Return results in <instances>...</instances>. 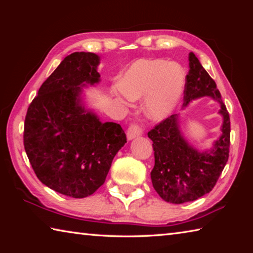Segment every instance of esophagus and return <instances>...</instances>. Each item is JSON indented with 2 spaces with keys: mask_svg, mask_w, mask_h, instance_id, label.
Returning <instances> with one entry per match:
<instances>
[{
  "mask_svg": "<svg viewBox=\"0 0 253 253\" xmlns=\"http://www.w3.org/2000/svg\"><path fill=\"white\" fill-rule=\"evenodd\" d=\"M142 135H143V129L138 125H136V124H132V125L128 127V129H127V139L128 140H131V139L136 138V137L142 136Z\"/></svg>",
  "mask_w": 253,
  "mask_h": 253,
  "instance_id": "esophagus-1",
  "label": "esophagus"
}]
</instances>
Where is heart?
Here are the masks:
<instances>
[{"instance_id":"1","label":"heart","mask_w":253,"mask_h":253,"mask_svg":"<svg viewBox=\"0 0 253 253\" xmlns=\"http://www.w3.org/2000/svg\"><path fill=\"white\" fill-rule=\"evenodd\" d=\"M185 75L177 63L162 59L137 60L119 78L114 95L119 99L145 98V115L153 121L168 118L183 96Z\"/></svg>"}]
</instances>
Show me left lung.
I'll return each instance as SVG.
<instances>
[{
  "mask_svg": "<svg viewBox=\"0 0 253 253\" xmlns=\"http://www.w3.org/2000/svg\"><path fill=\"white\" fill-rule=\"evenodd\" d=\"M188 75L184 90L183 108L202 97L220 104L223 119L221 135L212 147L199 151L187 142L179 125V115L174 114L148 131L153 142L155 165L151 172L153 186L166 202L182 204L210 193L216 184L229 158L230 117L216 84L193 52L188 54Z\"/></svg>",
  "mask_w": 253,
  "mask_h": 253,
  "instance_id": "8db88e82",
  "label": "left lung"
}]
</instances>
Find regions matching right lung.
Listing matches in <instances>:
<instances>
[{
  "label": "right lung",
  "instance_id": "1",
  "mask_svg": "<svg viewBox=\"0 0 253 253\" xmlns=\"http://www.w3.org/2000/svg\"><path fill=\"white\" fill-rule=\"evenodd\" d=\"M100 57L74 52L62 60L29 106L24 148L38 178L60 194L83 199L105 183L126 140L122 126L85 107L83 88L100 83Z\"/></svg>",
  "mask_w": 253,
  "mask_h": 253
}]
</instances>
